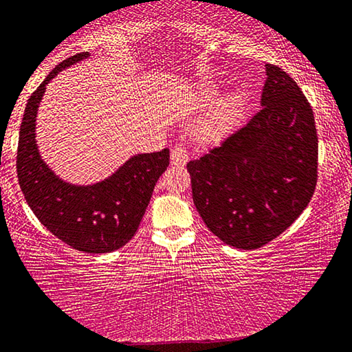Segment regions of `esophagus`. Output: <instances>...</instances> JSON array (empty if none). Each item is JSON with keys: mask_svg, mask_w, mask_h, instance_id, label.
Wrapping results in <instances>:
<instances>
[{"mask_svg": "<svg viewBox=\"0 0 352 352\" xmlns=\"http://www.w3.org/2000/svg\"><path fill=\"white\" fill-rule=\"evenodd\" d=\"M170 163L174 166H185L188 163V152H186V150L180 147V146L172 148Z\"/></svg>", "mask_w": 352, "mask_h": 352, "instance_id": "obj_1", "label": "esophagus"}]
</instances>
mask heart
Returning <instances> with one entry per match:
<instances>
[{"label": "heart", "instance_id": "1", "mask_svg": "<svg viewBox=\"0 0 352 352\" xmlns=\"http://www.w3.org/2000/svg\"><path fill=\"white\" fill-rule=\"evenodd\" d=\"M216 82H205L196 92L199 106H206L217 96ZM244 108H246V97L241 91L226 92L216 100L214 104L208 109L202 120L199 122L197 133L200 139L206 142H216L235 130L243 119Z\"/></svg>", "mask_w": 352, "mask_h": 352}]
</instances>
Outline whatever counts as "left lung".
Segmentation results:
<instances>
[{"instance_id":"1","label":"left lung","mask_w":352,"mask_h":352,"mask_svg":"<svg viewBox=\"0 0 352 352\" xmlns=\"http://www.w3.org/2000/svg\"><path fill=\"white\" fill-rule=\"evenodd\" d=\"M260 104L246 125L186 164L200 217L236 249L261 248L285 232L316 186L314 111L280 67L266 64Z\"/></svg>"}]
</instances>
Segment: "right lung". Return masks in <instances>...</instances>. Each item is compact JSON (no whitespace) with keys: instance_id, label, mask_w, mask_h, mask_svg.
<instances>
[{"instance_id":"add662e5","label":"right lung","mask_w":352,"mask_h":352,"mask_svg":"<svg viewBox=\"0 0 352 352\" xmlns=\"http://www.w3.org/2000/svg\"><path fill=\"white\" fill-rule=\"evenodd\" d=\"M89 54L78 53L56 65L28 100L20 126L16 174L32 213L56 238L81 252L106 254L135 236L156 182L169 166V148L131 156L114 174L92 185L63 180L42 160L36 119L47 85L60 70Z\"/></svg>"}]
</instances>
